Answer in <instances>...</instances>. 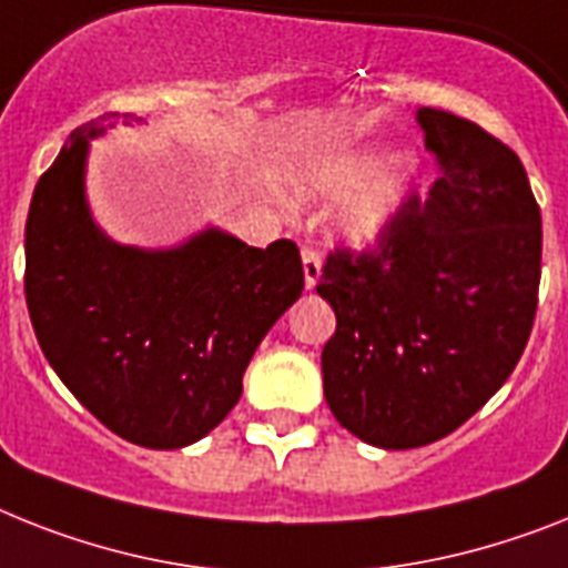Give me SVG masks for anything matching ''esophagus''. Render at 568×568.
<instances>
[{
  "mask_svg": "<svg viewBox=\"0 0 568 568\" xmlns=\"http://www.w3.org/2000/svg\"><path fill=\"white\" fill-rule=\"evenodd\" d=\"M302 264H304V287L313 290L316 287L318 275H322V255H318V250H313L311 243H304L302 246Z\"/></svg>",
  "mask_w": 568,
  "mask_h": 568,
  "instance_id": "34e87169",
  "label": "esophagus"
}]
</instances>
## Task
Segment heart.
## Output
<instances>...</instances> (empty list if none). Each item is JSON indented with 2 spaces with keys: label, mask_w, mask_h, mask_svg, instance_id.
<instances>
[{
  "label": "heart",
  "mask_w": 568,
  "mask_h": 568,
  "mask_svg": "<svg viewBox=\"0 0 568 568\" xmlns=\"http://www.w3.org/2000/svg\"><path fill=\"white\" fill-rule=\"evenodd\" d=\"M377 168L379 162L374 156L331 159V162H322L304 176L302 191L311 196H322V200H342V196L357 194L359 189H364L374 179ZM403 196H406V173H383L345 209L342 229L354 243L379 241V234L386 232L392 217L400 209Z\"/></svg>",
  "instance_id": "heart-1"
}]
</instances>
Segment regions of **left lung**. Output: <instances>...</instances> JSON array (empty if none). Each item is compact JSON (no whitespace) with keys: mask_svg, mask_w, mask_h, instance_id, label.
Returning <instances> with one entry per match:
<instances>
[{"mask_svg":"<svg viewBox=\"0 0 568 568\" xmlns=\"http://www.w3.org/2000/svg\"><path fill=\"white\" fill-rule=\"evenodd\" d=\"M442 176L409 194L377 246H336L316 293L336 313L325 400L383 449L433 444L517 368L537 316L542 220L519 156L447 110L420 106Z\"/></svg>","mask_w":568,"mask_h":568,"instance_id":"8db88e82","label":"left lung"}]
</instances>
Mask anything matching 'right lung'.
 <instances>
[{"instance_id": "right-lung-1", "label": "right lung", "mask_w": 568, "mask_h": 568, "mask_svg": "<svg viewBox=\"0 0 568 568\" xmlns=\"http://www.w3.org/2000/svg\"><path fill=\"white\" fill-rule=\"evenodd\" d=\"M101 133L104 119L78 126L31 196V325L106 429L139 447H189L241 400L252 354L302 295V255L293 241L255 250L220 229L173 250L112 243L83 194L89 139Z\"/></svg>"}]
</instances>
